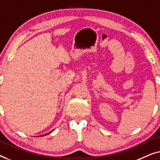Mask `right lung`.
I'll return each instance as SVG.
<instances>
[{
	"mask_svg": "<svg viewBox=\"0 0 160 160\" xmlns=\"http://www.w3.org/2000/svg\"><path fill=\"white\" fill-rule=\"evenodd\" d=\"M51 132H52V131H51ZM51 132H48V133H46V134H45V135H42V136H46V135H47V134H48V133H50Z\"/></svg>",
	"mask_w": 160,
	"mask_h": 160,
	"instance_id": "right-lung-1",
	"label": "right lung"
}]
</instances>
